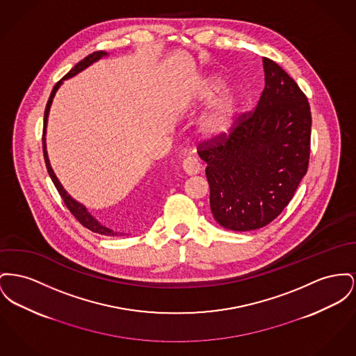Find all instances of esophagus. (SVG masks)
I'll list each match as a JSON object with an SVG mask.
<instances>
[{"label":"esophagus","instance_id":"obj_1","mask_svg":"<svg viewBox=\"0 0 356 356\" xmlns=\"http://www.w3.org/2000/svg\"><path fill=\"white\" fill-rule=\"evenodd\" d=\"M202 169V164L195 157H187L184 161H183V170L188 175V176H193L196 173H199Z\"/></svg>","mask_w":356,"mask_h":356}]
</instances>
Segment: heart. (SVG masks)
Returning <instances> with one entry per match:
<instances>
[{"mask_svg":"<svg viewBox=\"0 0 356 356\" xmlns=\"http://www.w3.org/2000/svg\"><path fill=\"white\" fill-rule=\"evenodd\" d=\"M225 82L218 76L206 79L197 92L196 104L209 105L223 90ZM241 95L235 91L225 92L199 122L197 131L206 141H219L229 137L236 125L241 111Z\"/></svg>","mask_w":356,"mask_h":356,"instance_id":"1","label":"heart"}]
</instances>
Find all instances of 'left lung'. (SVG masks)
<instances>
[{
    "label": "left lung",
    "instance_id": "obj_1",
    "mask_svg": "<svg viewBox=\"0 0 356 356\" xmlns=\"http://www.w3.org/2000/svg\"><path fill=\"white\" fill-rule=\"evenodd\" d=\"M257 107L238 117L229 137L206 141L209 206L225 229L250 231L273 222L292 200L309 165L311 107L298 84L268 58Z\"/></svg>",
    "mask_w": 356,
    "mask_h": 356
}]
</instances>
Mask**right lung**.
Returning <instances> with one entry per match:
<instances>
[{
    "label": "right lung",
    "mask_w": 356,
    "mask_h": 356,
    "mask_svg": "<svg viewBox=\"0 0 356 356\" xmlns=\"http://www.w3.org/2000/svg\"><path fill=\"white\" fill-rule=\"evenodd\" d=\"M104 56H107V54H106L105 51H97V52H92V54H90L88 56H86L83 60H81L79 63L76 64V65H74L65 75H64L63 79L62 81H59L58 83L55 84V87L52 88V92H51V95H49V99H48V102H47V106H45V111H44V127H42V152H44V161H45V165H47V170H48V173H49V176H51V179H52V181H54V184H55V187L58 189V192H59V195L62 196V199H63L64 204H65V207L70 209V212L79 220V223L84 226L86 229H88V230L92 231V232H97V234H101V235H107V236H115V235H124V234H121V232H115L114 230H111V229H108V227H106L104 225H101L88 211L87 209L84 207L83 204H81V203H78L76 200H74L67 192H65V189L62 187V184L59 183V180H58V177L55 176V173H54V170H52V168H51V164H49V160H48V154H47V147H45V129H47V121H48V114H49V108H51V104H52V99H54V97H55V94H56V91H58V88L60 87V84L63 83L64 79H68V78H72V76H75L76 74H79L81 71H83L84 68H87L88 65H91V64L94 63V62H97V60H99L101 58H104Z\"/></svg>",
    "instance_id": "right-lung-1"
}]
</instances>
